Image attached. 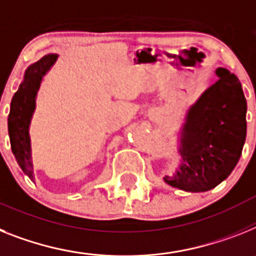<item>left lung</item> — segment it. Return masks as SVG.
<instances>
[{
  "label": "left lung",
  "mask_w": 256,
  "mask_h": 256,
  "mask_svg": "<svg viewBox=\"0 0 256 256\" xmlns=\"http://www.w3.org/2000/svg\"><path fill=\"white\" fill-rule=\"evenodd\" d=\"M218 80L191 105L178 136L182 161L164 181L172 188L202 192L226 180L246 140L248 102L241 82L224 68L216 70Z\"/></svg>",
  "instance_id": "obj_1"
}]
</instances>
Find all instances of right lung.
Listing matches in <instances>:
<instances>
[{"label":"right lung","instance_id":"obj_1","mask_svg":"<svg viewBox=\"0 0 256 256\" xmlns=\"http://www.w3.org/2000/svg\"><path fill=\"white\" fill-rule=\"evenodd\" d=\"M57 54H46L26 68L22 83L12 96L8 117V130L12 151L24 174L34 181L30 124L36 108V96L44 75L57 61Z\"/></svg>","mask_w":256,"mask_h":256}]
</instances>
